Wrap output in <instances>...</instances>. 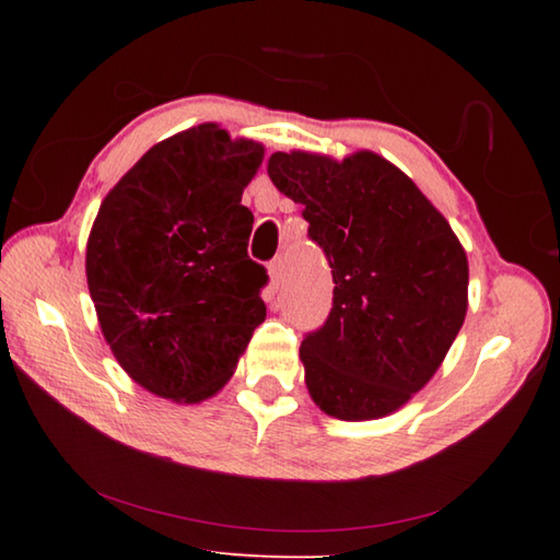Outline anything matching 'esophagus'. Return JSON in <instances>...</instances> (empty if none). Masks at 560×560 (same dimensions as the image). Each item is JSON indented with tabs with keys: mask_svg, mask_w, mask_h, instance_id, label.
<instances>
[{
	"mask_svg": "<svg viewBox=\"0 0 560 560\" xmlns=\"http://www.w3.org/2000/svg\"><path fill=\"white\" fill-rule=\"evenodd\" d=\"M269 279H271V289H279L283 283V261L273 259L269 264Z\"/></svg>",
	"mask_w": 560,
	"mask_h": 560,
	"instance_id": "esophagus-1",
	"label": "esophagus"
}]
</instances>
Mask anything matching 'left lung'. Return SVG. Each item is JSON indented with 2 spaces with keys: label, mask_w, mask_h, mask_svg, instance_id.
Masks as SVG:
<instances>
[{
  "label": "left lung",
  "mask_w": 560,
  "mask_h": 560,
  "mask_svg": "<svg viewBox=\"0 0 560 560\" xmlns=\"http://www.w3.org/2000/svg\"><path fill=\"white\" fill-rule=\"evenodd\" d=\"M267 170L303 207L336 283L326 324L301 343L311 397L350 422L400 410L438 373L467 316L469 264L457 234L371 150L340 163L273 153Z\"/></svg>",
  "instance_id": "8db88e82"
}]
</instances>
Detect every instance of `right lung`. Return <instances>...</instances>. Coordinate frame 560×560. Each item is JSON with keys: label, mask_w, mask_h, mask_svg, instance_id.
<instances>
[{"label": "right lung", "mask_w": 560, "mask_h": 560, "mask_svg": "<svg viewBox=\"0 0 560 560\" xmlns=\"http://www.w3.org/2000/svg\"><path fill=\"white\" fill-rule=\"evenodd\" d=\"M261 160L264 145L202 122L150 148L101 202L89 291L113 355L153 395L212 397L267 318L242 205Z\"/></svg>", "instance_id": "1"}]
</instances>
